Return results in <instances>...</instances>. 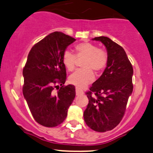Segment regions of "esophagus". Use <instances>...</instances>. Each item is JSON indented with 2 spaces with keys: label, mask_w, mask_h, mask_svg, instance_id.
Instances as JSON below:
<instances>
[{
  "label": "esophagus",
  "mask_w": 153,
  "mask_h": 153,
  "mask_svg": "<svg viewBox=\"0 0 153 153\" xmlns=\"http://www.w3.org/2000/svg\"><path fill=\"white\" fill-rule=\"evenodd\" d=\"M75 91H76V95H77V96H79V95L83 94V91H82V90H81V89H80V88H79L78 87H76V88H75Z\"/></svg>",
  "instance_id": "esophagus-1"
}]
</instances>
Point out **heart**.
<instances>
[{"instance_id":"1","label":"heart","mask_w":153,"mask_h":153,"mask_svg":"<svg viewBox=\"0 0 153 153\" xmlns=\"http://www.w3.org/2000/svg\"><path fill=\"white\" fill-rule=\"evenodd\" d=\"M75 54L65 51L62 62L68 71H73L76 65L77 59L83 58L81 63L82 69L78 70L69 77V82L78 88H83L94 81L96 73L102 71L108 62V54L105 50L98 48L97 45L90 42H82L74 47Z\"/></svg>"}]
</instances>
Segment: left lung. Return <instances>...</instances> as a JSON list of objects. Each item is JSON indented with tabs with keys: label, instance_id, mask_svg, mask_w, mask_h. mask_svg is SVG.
Listing matches in <instances>:
<instances>
[{
	"label": "left lung",
	"instance_id": "obj_1",
	"mask_svg": "<svg viewBox=\"0 0 153 153\" xmlns=\"http://www.w3.org/2000/svg\"><path fill=\"white\" fill-rule=\"evenodd\" d=\"M106 47L108 62L101 76L85 94L88 104L84 111L85 124L99 132L109 131L120 123L133 91V68L125 51L111 39H93Z\"/></svg>",
	"mask_w": 153,
	"mask_h": 153
}]
</instances>
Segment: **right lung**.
<instances>
[{
  "label": "right lung",
  "mask_w": 153,
  "mask_h": 153,
  "mask_svg": "<svg viewBox=\"0 0 153 153\" xmlns=\"http://www.w3.org/2000/svg\"><path fill=\"white\" fill-rule=\"evenodd\" d=\"M75 41L54 31L35 44L28 54L23 69V94L35 121L45 127H57L64 122L75 99L74 85H63L66 68L62 62L67 47Z\"/></svg>",
  "instance_id": "obj_1"
}]
</instances>
